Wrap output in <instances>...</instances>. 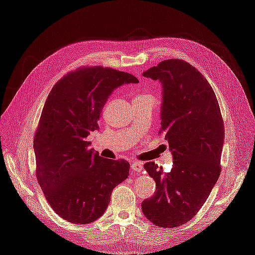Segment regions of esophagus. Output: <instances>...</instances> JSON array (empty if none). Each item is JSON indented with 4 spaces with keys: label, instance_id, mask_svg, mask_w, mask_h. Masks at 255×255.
I'll list each match as a JSON object with an SVG mask.
<instances>
[{
    "label": "esophagus",
    "instance_id": "obj_1",
    "mask_svg": "<svg viewBox=\"0 0 255 255\" xmlns=\"http://www.w3.org/2000/svg\"><path fill=\"white\" fill-rule=\"evenodd\" d=\"M130 168H132V170L135 172H140L141 170H143V165L138 163V161H134V163L130 165Z\"/></svg>",
    "mask_w": 255,
    "mask_h": 255
}]
</instances>
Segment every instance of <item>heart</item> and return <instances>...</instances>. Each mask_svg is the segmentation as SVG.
Instances as JSON below:
<instances>
[{"mask_svg":"<svg viewBox=\"0 0 255 255\" xmlns=\"http://www.w3.org/2000/svg\"><path fill=\"white\" fill-rule=\"evenodd\" d=\"M142 97H149V95H142V96H137V98H142Z\"/></svg>","mask_w":255,"mask_h":255,"instance_id":"b5f03b06","label":"heart"}]
</instances>
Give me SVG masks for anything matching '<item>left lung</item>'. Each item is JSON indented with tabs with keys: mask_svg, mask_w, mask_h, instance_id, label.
Listing matches in <instances>:
<instances>
[{
	"mask_svg": "<svg viewBox=\"0 0 255 255\" xmlns=\"http://www.w3.org/2000/svg\"><path fill=\"white\" fill-rule=\"evenodd\" d=\"M142 75L163 86L159 133H165L173 161L169 172L154 161L143 165L156 191L141 210L157 227H180L200 211L220 175L225 125L210 83L187 61L163 60Z\"/></svg>",
	"mask_w": 255,
	"mask_h": 255,
	"instance_id": "8db88e82",
	"label": "left lung"
}]
</instances>
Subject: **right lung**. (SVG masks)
<instances>
[{
    "instance_id": "1",
    "label": "right lung",
    "mask_w": 255,
    "mask_h": 255,
    "mask_svg": "<svg viewBox=\"0 0 255 255\" xmlns=\"http://www.w3.org/2000/svg\"><path fill=\"white\" fill-rule=\"evenodd\" d=\"M134 75L112 68L82 67L54 85L34 137L36 176L53 211L75 225L96 221L113 189L129 172L126 159H109L89 149L107 99Z\"/></svg>"
}]
</instances>
